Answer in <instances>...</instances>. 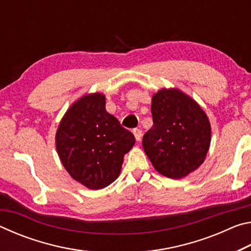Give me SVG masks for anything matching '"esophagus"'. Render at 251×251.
Here are the masks:
<instances>
[{
	"instance_id": "34e87169",
	"label": "esophagus",
	"mask_w": 251,
	"mask_h": 251,
	"mask_svg": "<svg viewBox=\"0 0 251 251\" xmlns=\"http://www.w3.org/2000/svg\"><path fill=\"white\" fill-rule=\"evenodd\" d=\"M133 133H134V136H135V138H136V141H141L142 139V137H143V131H142V129H139V128H135L134 130H133Z\"/></svg>"
}]
</instances>
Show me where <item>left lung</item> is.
Instances as JSON below:
<instances>
[{"mask_svg":"<svg viewBox=\"0 0 251 251\" xmlns=\"http://www.w3.org/2000/svg\"><path fill=\"white\" fill-rule=\"evenodd\" d=\"M152 127L143 147L161 175L178 179L197 169L210 144V124L205 112L179 90H160L151 100Z\"/></svg>","mask_w":251,"mask_h":251,"instance_id":"left-lung-1","label":"left lung"}]
</instances>
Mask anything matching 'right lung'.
<instances>
[{
    "mask_svg": "<svg viewBox=\"0 0 251 251\" xmlns=\"http://www.w3.org/2000/svg\"><path fill=\"white\" fill-rule=\"evenodd\" d=\"M56 150L63 166L76 181L100 189L116 179L134 135L106 112L105 96L85 95L59 123Z\"/></svg>",
    "mask_w": 251,
    "mask_h": 251,
    "instance_id": "obj_1",
    "label": "right lung"
}]
</instances>
